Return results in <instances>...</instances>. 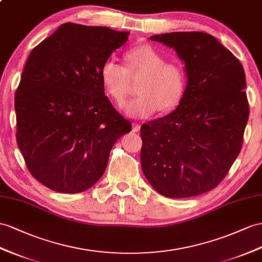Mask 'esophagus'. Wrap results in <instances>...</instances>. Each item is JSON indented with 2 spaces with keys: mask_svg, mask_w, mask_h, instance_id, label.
Here are the masks:
<instances>
[{
  "mask_svg": "<svg viewBox=\"0 0 262 262\" xmlns=\"http://www.w3.org/2000/svg\"><path fill=\"white\" fill-rule=\"evenodd\" d=\"M139 129H140V125L137 123H133V132L137 133V132H139Z\"/></svg>",
  "mask_w": 262,
  "mask_h": 262,
  "instance_id": "esophagus-1",
  "label": "esophagus"
}]
</instances>
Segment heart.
<instances>
[{"mask_svg":"<svg viewBox=\"0 0 262 262\" xmlns=\"http://www.w3.org/2000/svg\"><path fill=\"white\" fill-rule=\"evenodd\" d=\"M126 66L108 58L100 69L105 92L122 105L127 97L130 78L142 77L137 92L140 95L125 106V113L134 118L148 117L158 110L170 112L182 102L187 76L184 66L165 56L150 44H139L127 51Z\"/></svg>","mask_w":262,"mask_h":262,"instance_id":"b5f03b06","label":"heart"}]
</instances>
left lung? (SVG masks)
<instances>
[{
    "mask_svg": "<svg viewBox=\"0 0 262 262\" xmlns=\"http://www.w3.org/2000/svg\"><path fill=\"white\" fill-rule=\"evenodd\" d=\"M177 52L187 86L169 115L140 127V164L160 195L187 198L217 187L243 147L249 118L246 75L239 59L203 32L149 37Z\"/></svg>",
    "mask_w": 262,
    "mask_h": 262,
    "instance_id": "left-lung-1",
    "label": "left lung"
}]
</instances>
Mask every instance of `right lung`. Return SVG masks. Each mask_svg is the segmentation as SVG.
<instances>
[{
	"label": "right lung",
	"instance_id": "1",
	"mask_svg": "<svg viewBox=\"0 0 262 262\" xmlns=\"http://www.w3.org/2000/svg\"><path fill=\"white\" fill-rule=\"evenodd\" d=\"M129 32L65 23L32 50L15 92L16 142L31 175L77 193L103 176L132 123L105 95L100 69Z\"/></svg>",
	"mask_w": 262,
	"mask_h": 262
}]
</instances>
